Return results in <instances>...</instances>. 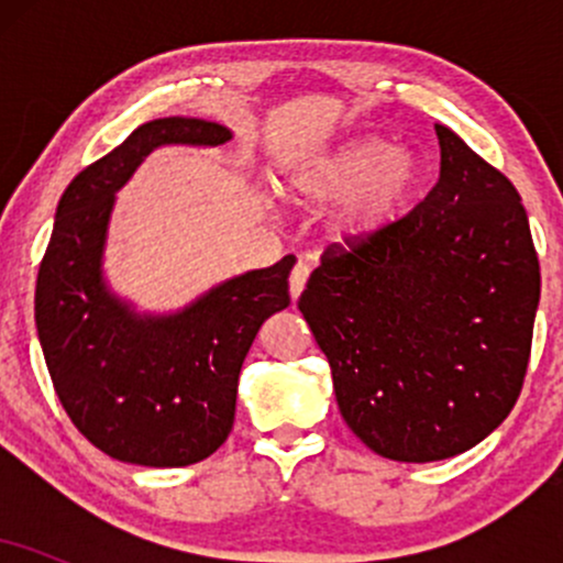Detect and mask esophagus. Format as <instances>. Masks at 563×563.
<instances>
[{
  "label": "esophagus",
  "instance_id": "obj_1",
  "mask_svg": "<svg viewBox=\"0 0 563 563\" xmlns=\"http://www.w3.org/2000/svg\"><path fill=\"white\" fill-rule=\"evenodd\" d=\"M307 280H309V264L299 262L294 269H290V280H288L290 296H294V299H299V294L303 290V286H307Z\"/></svg>",
  "mask_w": 563,
  "mask_h": 563
}]
</instances>
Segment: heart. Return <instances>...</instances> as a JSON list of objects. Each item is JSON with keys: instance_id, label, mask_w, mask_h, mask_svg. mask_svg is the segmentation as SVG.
<instances>
[{"instance_id": "heart-1", "label": "heart", "mask_w": 563, "mask_h": 563, "mask_svg": "<svg viewBox=\"0 0 563 563\" xmlns=\"http://www.w3.org/2000/svg\"><path fill=\"white\" fill-rule=\"evenodd\" d=\"M418 185V161L407 151L367 137L335 147L322 156L299 161L286 174L283 192L301 206H320L346 198L341 232L365 238L380 232L405 211Z\"/></svg>"}]
</instances>
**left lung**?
Returning a JSON list of instances; mask_svg holds the SVG:
<instances>
[{"label": "left lung", "instance_id": "1", "mask_svg": "<svg viewBox=\"0 0 563 563\" xmlns=\"http://www.w3.org/2000/svg\"><path fill=\"white\" fill-rule=\"evenodd\" d=\"M439 183L410 214L322 254L299 309L349 429L378 455H461L525 386L540 262L506 174L437 124Z\"/></svg>", "mask_w": 563, "mask_h": 563}]
</instances>
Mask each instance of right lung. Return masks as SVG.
Listing matches in <instances>:
<instances>
[{"label": "right lung", "mask_w": 563, "mask_h": 563, "mask_svg": "<svg viewBox=\"0 0 563 563\" xmlns=\"http://www.w3.org/2000/svg\"><path fill=\"white\" fill-rule=\"evenodd\" d=\"M203 119L147 121L74 177L36 277V331L68 418L97 450L153 468L190 466L222 448L238 376L262 322L290 303L296 256L232 277L177 314H137L102 280L113 196L161 145H224Z\"/></svg>", "instance_id": "add662e5"}]
</instances>
